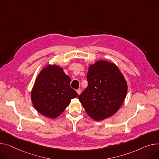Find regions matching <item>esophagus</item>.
Returning <instances> with one entry per match:
<instances>
[{"label":"esophagus","instance_id":"34e87169","mask_svg":"<svg viewBox=\"0 0 159 159\" xmlns=\"http://www.w3.org/2000/svg\"><path fill=\"white\" fill-rule=\"evenodd\" d=\"M77 94L79 95V94L81 93V91H80V89H77Z\"/></svg>","mask_w":159,"mask_h":159}]
</instances>
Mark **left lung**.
Listing matches in <instances>:
<instances>
[{
	"mask_svg": "<svg viewBox=\"0 0 159 159\" xmlns=\"http://www.w3.org/2000/svg\"><path fill=\"white\" fill-rule=\"evenodd\" d=\"M88 86L78 98L91 118L102 121L113 116L122 105L128 91L127 82L114 63L98 60L90 65Z\"/></svg>",
	"mask_w": 159,
	"mask_h": 159,
	"instance_id": "1",
	"label": "left lung"
}]
</instances>
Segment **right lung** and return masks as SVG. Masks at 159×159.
<instances>
[{
	"label": "right lung",
	"mask_w": 159,
	"mask_h": 159,
	"mask_svg": "<svg viewBox=\"0 0 159 159\" xmlns=\"http://www.w3.org/2000/svg\"><path fill=\"white\" fill-rule=\"evenodd\" d=\"M71 79L57 65H48L36 77L30 93L36 110L44 116L54 119L65 110L71 100L78 97L70 87Z\"/></svg>",
	"instance_id": "obj_1"
}]
</instances>
